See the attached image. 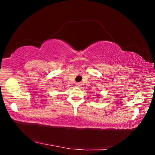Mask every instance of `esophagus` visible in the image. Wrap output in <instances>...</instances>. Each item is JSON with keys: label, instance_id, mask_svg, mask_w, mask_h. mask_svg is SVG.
<instances>
[{"label": "esophagus", "instance_id": "esophagus-1", "mask_svg": "<svg viewBox=\"0 0 155 155\" xmlns=\"http://www.w3.org/2000/svg\"><path fill=\"white\" fill-rule=\"evenodd\" d=\"M81 85H82V84H81V83H76V86H77V87H80V86H81Z\"/></svg>", "mask_w": 155, "mask_h": 155}]
</instances>
